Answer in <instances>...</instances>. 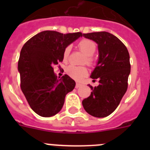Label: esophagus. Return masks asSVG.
<instances>
[{
	"mask_svg": "<svg viewBox=\"0 0 150 150\" xmlns=\"http://www.w3.org/2000/svg\"><path fill=\"white\" fill-rule=\"evenodd\" d=\"M81 86H82V84H80V83H76L75 88H79V87H81Z\"/></svg>",
	"mask_w": 150,
	"mask_h": 150,
	"instance_id": "34e87169",
	"label": "esophagus"
}]
</instances>
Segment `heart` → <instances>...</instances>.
<instances>
[{
	"instance_id": "heart-1",
	"label": "heart",
	"mask_w": 150,
	"mask_h": 150,
	"mask_svg": "<svg viewBox=\"0 0 150 150\" xmlns=\"http://www.w3.org/2000/svg\"><path fill=\"white\" fill-rule=\"evenodd\" d=\"M77 47L85 54V57L82 63L86 64L88 66H91L94 63L92 55L96 51V43L93 40L89 39H83L78 43ZM71 52V46H66L63 52V61L67 62ZM66 74L72 79L79 81L88 75V70L85 66L69 65L66 68Z\"/></svg>"
}]
</instances>
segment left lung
I'll return each instance as SVG.
<instances>
[{"label":"left lung","instance_id":"1","mask_svg":"<svg viewBox=\"0 0 150 150\" xmlns=\"http://www.w3.org/2000/svg\"><path fill=\"white\" fill-rule=\"evenodd\" d=\"M83 36L98 43L99 59L91 78L94 82L98 79L99 85L95 87L88 85L92 91L82 103L88 114L106 117L117 108L128 88L129 53L124 43L110 33L92 32Z\"/></svg>","mask_w":150,"mask_h":150}]
</instances>
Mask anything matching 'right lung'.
Here are the masks:
<instances>
[{"label":"right lung","instance_id":"right-lung-1","mask_svg":"<svg viewBox=\"0 0 150 150\" xmlns=\"http://www.w3.org/2000/svg\"><path fill=\"white\" fill-rule=\"evenodd\" d=\"M81 32L62 34L44 30L24 44L18 62L20 87L30 108L40 116L50 117L62 110L65 96L76 83L67 74L62 79L54 74V65L63 61L66 46Z\"/></svg>","mask_w":150,"mask_h":150}]
</instances>
